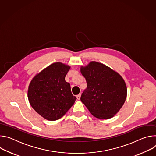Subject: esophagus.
<instances>
[{"label":"esophagus","instance_id":"esophagus-1","mask_svg":"<svg viewBox=\"0 0 156 156\" xmlns=\"http://www.w3.org/2000/svg\"><path fill=\"white\" fill-rule=\"evenodd\" d=\"M80 96H81V94H79V95H77V97H77V100H80Z\"/></svg>","mask_w":156,"mask_h":156}]
</instances>
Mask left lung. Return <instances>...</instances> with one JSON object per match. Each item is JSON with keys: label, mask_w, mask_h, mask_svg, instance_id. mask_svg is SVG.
Here are the masks:
<instances>
[{"label": "left lung", "mask_w": 156, "mask_h": 156, "mask_svg": "<svg viewBox=\"0 0 156 156\" xmlns=\"http://www.w3.org/2000/svg\"><path fill=\"white\" fill-rule=\"evenodd\" d=\"M80 73L87 83L81 101L97 118L113 117L123 107L127 96L123 77L110 67L96 61L81 66Z\"/></svg>", "instance_id": "1"}]
</instances>
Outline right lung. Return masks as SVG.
<instances>
[{
  "label": "right lung",
  "mask_w": 156,
  "mask_h": 156,
  "mask_svg": "<svg viewBox=\"0 0 156 156\" xmlns=\"http://www.w3.org/2000/svg\"><path fill=\"white\" fill-rule=\"evenodd\" d=\"M71 66L58 62L37 74L28 86V98L32 108L49 121L62 117L74 105L70 83L65 77Z\"/></svg>",
  "instance_id": "obj_1"
}]
</instances>
